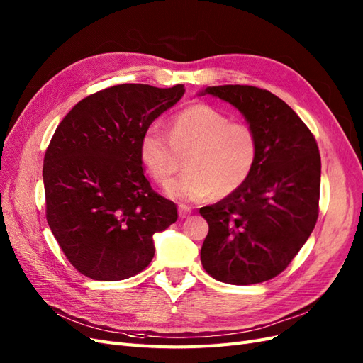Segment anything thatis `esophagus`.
Returning a JSON list of instances; mask_svg holds the SVG:
<instances>
[{"mask_svg":"<svg viewBox=\"0 0 363 363\" xmlns=\"http://www.w3.org/2000/svg\"><path fill=\"white\" fill-rule=\"evenodd\" d=\"M192 213V208L189 207V206H186V204H180L179 206V216L183 219V218H188L189 215Z\"/></svg>","mask_w":363,"mask_h":363,"instance_id":"obj_1","label":"esophagus"}]
</instances>
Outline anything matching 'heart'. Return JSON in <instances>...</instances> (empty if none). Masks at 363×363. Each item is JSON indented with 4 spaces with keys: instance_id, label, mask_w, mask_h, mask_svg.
<instances>
[{
    "instance_id": "b5f03b06",
    "label": "heart",
    "mask_w": 363,
    "mask_h": 363,
    "mask_svg": "<svg viewBox=\"0 0 363 363\" xmlns=\"http://www.w3.org/2000/svg\"><path fill=\"white\" fill-rule=\"evenodd\" d=\"M255 128L207 104H195L175 115L168 136L151 125L139 140V159L152 180L163 184L179 169L184 156L186 171L171 180L164 192L174 200L199 201L213 192L225 196L250 179L259 160Z\"/></svg>"
}]
</instances>
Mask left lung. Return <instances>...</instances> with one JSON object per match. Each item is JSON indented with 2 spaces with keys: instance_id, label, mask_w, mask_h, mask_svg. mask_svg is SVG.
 Returning a JSON list of instances; mask_svg holds the SVG:
<instances>
[{
  "instance_id": "left-lung-1",
  "label": "left lung",
  "mask_w": 363,
  "mask_h": 363,
  "mask_svg": "<svg viewBox=\"0 0 363 363\" xmlns=\"http://www.w3.org/2000/svg\"><path fill=\"white\" fill-rule=\"evenodd\" d=\"M200 94L235 106L255 128L260 145L245 184L200 208L208 224L203 268L228 284L267 281L289 265L316 224L320 150L300 116L269 91L224 84Z\"/></svg>"
}]
</instances>
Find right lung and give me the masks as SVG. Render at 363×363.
<instances>
[{"label": "right lung", "instance_id": "add662e5", "mask_svg": "<svg viewBox=\"0 0 363 363\" xmlns=\"http://www.w3.org/2000/svg\"><path fill=\"white\" fill-rule=\"evenodd\" d=\"M183 94V84L107 87L77 103L54 131L42 171L47 221L83 276H136L155 257L152 235L177 221V206L144 175L139 140Z\"/></svg>", "mask_w": 363, "mask_h": 363}]
</instances>
